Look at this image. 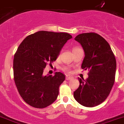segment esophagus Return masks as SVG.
<instances>
[{"label": "esophagus", "mask_w": 124, "mask_h": 124, "mask_svg": "<svg viewBox=\"0 0 124 124\" xmlns=\"http://www.w3.org/2000/svg\"><path fill=\"white\" fill-rule=\"evenodd\" d=\"M73 77L67 75V76H66L65 79H66V80H70V79H73Z\"/></svg>", "instance_id": "obj_1"}]
</instances>
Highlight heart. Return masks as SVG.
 Here are the masks:
<instances>
[{"label": "heart", "instance_id": "1", "mask_svg": "<svg viewBox=\"0 0 124 124\" xmlns=\"http://www.w3.org/2000/svg\"><path fill=\"white\" fill-rule=\"evenodd\" d=\"M77 48H78V47H74V48H73V50H76V49ZM62 70H63L64 71L67 72V73H70V70L68 67H63V68H62Z\"/></svg>", "mask_w": 124, "mask_h": 124}]
</instances>
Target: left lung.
Wrapping results in <instances>:
<instances>
[{
	"mask_svg": "<svg viewBox=\"0 0 124 124\" xmlns=\"http://www.w3.org/2000/svg\"><path fill=\"white\" fill-rule=\"evenodd\" d=\"M74 39L85 52L81 68L89 72L85 80L78 78L80 85L73 95L82 105L93 107L102 103L110 93L115 81L116 58L108 43L97 33H82Z\"/></svg>",
	"mask_w": 124,
	"mask_h": 124,
	"instance_id": "8db88e82",
	"label": "left lung"
}]
</instances>
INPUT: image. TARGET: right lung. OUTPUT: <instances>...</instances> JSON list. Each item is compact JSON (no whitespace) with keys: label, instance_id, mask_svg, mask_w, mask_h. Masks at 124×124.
<instances>
[{"label":"right lung","instance_id":"1","mask_svg":"<svg viewBox=\"0 0 124 124\" xmlns=\"http://www.w3.org/2000/svg\"><path fill=\"white\" fill-rule=\"evenodd\" d=\"M72 36L67 33L40 31L28 36L14 56V80L20 96L28 105L44 108L56 100L63 73L44 76V68L51 64Z\"/></svg>","mask_w":124,"mask_h":124}]
</instances>
